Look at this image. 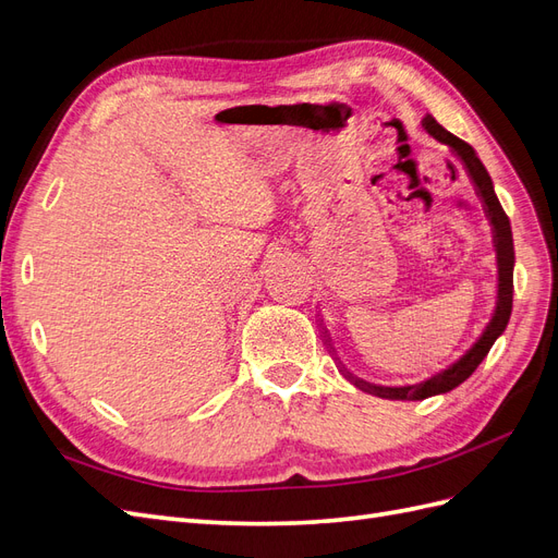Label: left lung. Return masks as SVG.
<instances>
[{"label": "left lung", "mask_w": 558, "mask_h": 558, "mask_svg": "<svg viewBox=\"0 0 558 558\" xmlns=\"http://www.w3.org/2000/svg\"><path fill=\"white\" fill-rule=\"evenodd\" d=\"M424 128L430 134L433 140H437L440 144L449 146L456 156L461 158V162L465 165V170L475 183V189L484 202L486 207V216L488 221L494 226V244H496V305L492 310V318H488V324L484 326V330L480 332V337L475 342H472L465 353H461L459 359L453 363H449L440 373L430 375L424 381H416V384H404V386H384V384H373V381H365L361 377H356L353 373L342 365V361L337 359L335 347L328 330L324 328V320H318L320 330H324V342L328 347V351L332 353V359L340 367V373L365 393H373L377 398H386V400H426L430 396H442L453 391L456 386L463 384L475 369L480 367V363L486 359V353L492 351L494 342L498 337L505 332L510 324V314H512V295H514V242H512V226H510V218L508 214L502 211L500 202L496 197L494 191V181L488 177L486 167L482 165L477 150L472 148L470 144H465L463 140L456 137L449 130H445L440 123L435 121L433 116L424 118Z\"/></svg>", "instance_id": "obj_1"}]
</instances>
